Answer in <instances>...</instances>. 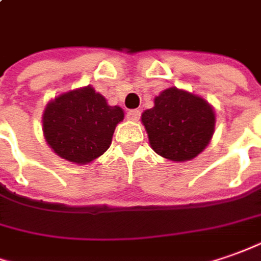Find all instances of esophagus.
I'll list each match as a JSON object with an SVG mask.
<instances>
[{
    "mask_svg": "<svg viewBox=\"0 0 261 261\" xmlns=\"http://www.w3.org/2000/svg\"><path fill=\"white\" fill-rule=\"evenodd\" d=\"M141 116V113L138 111V110H128L127 111V118L131 120V121H137L138 118Z\"/></svg>",
    "mask_w": 261,
    "mask_h": 261,
    "instance_id": "esophagus-1",
    "label": "esophagus"
}]
</instances>
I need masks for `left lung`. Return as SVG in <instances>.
<instances>
[{"label":"left lung","mask_w":261,"mask_h":261,"mask_svg":"<svg viewBox=\"0 0 261 261\" xmlns=\"http://www.w3.org/2000/svg\"><path fill=\"white\" fill-rule=\"evenodd\" d=\"M150 145L168 160L187 161L204 150L214 131L216 116L201 97L168 88L154 98L141 116Z\"/></svg>","instance_id":"1"}]
</instances>
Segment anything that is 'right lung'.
I'll return each mask as SVG.
<instances>
[{
  "label": "right lung",
  "instance_id": "right-lung-1",
  "mask_svg": "<svg viewBox=\"0 0 261 261\" xmlns=\"http://www.w3.org/2000/svg\"><path fill=\"white\" fill-rule=\"evenodd\" d=\"M123 117L121 108L108 106L93 87H86L49 102L42 116V131L60 157L87 164L107 151Z\"/></svg>",
  "mask_w": 261,
  "mask_h": 261
}]
</instances>
